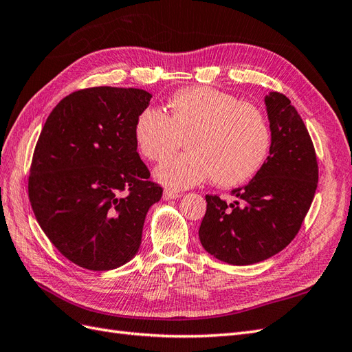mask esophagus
Wrapping results in <instances>:
<instances>
[{
    "mask_svg": "<svg viewBox=\"0 0 352 352\" xmlns=\"http://www.w3.org/2000/svg\"><path fill=\"white\" fill-rule=\"evenodd\" d=\"M180 197H182V195L177 194V192H173V190H170V189H164V192H163V199L164 201L176 199V198H180Z\"/></svg>",
    "mask_w": 352,
    "mask_h": 352,
    "instance_id": "obj_1",
    "label": "esophagus"
}]
</instances>
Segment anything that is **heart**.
<instances>
[{
	"label": "heart",
	"instance_id": "heart-1",
	"mask_svg": "<svg viewBox=\"0 0 352 352\" xmlns=\"http://www.w3.org/2000/svg\"><path fill=\"white\" fill-rule=\"evenodd\" d=\"M168 117L146 107L138 114V151L162 162L187 140L188 153L160 164L154 177L170 189H186L211 177L219 186H236L258 172L269 155L272 135L263 114L233 95L207 87L177 91Z\"/></svg>",
	"mask_w": 352,
	"mask_h": 352
}]
</instances>
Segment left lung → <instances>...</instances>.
<instances>
[{
  "mask_svg": "<svg viewBox=\"0 0 352 352\" xmlns=\"http://www.w3.org/2000/svg\"><path fill=\"white\" fill-rule=\"evenodd\" d=\"M272 145L250 182L232 190V202L206 195L198 230L204 250L233 265H248L280 252L295 238L313 202L318 168L307 127L283 94L264 97Z\"/></svg>",
  "mask_w": 352,
  "mask_h": 352,
  "instance_id": "obj_1",
  "label": "left lung"
}]
</instances>
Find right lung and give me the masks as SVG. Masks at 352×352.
Segmentation results:
<instances>
[{
	"instance_id": "add662e5",
	"label": "right lung",
	"mask_w": 352,
	"mask_h": 352,
	"mask_svg": "<svg viewBox=\"0 0 352 352\" xmlns=\"http://www.w3.org/2000/svg\"><path fill=\"white\" fill-rule=\"evenodd\" d=\"M153 95L97 87L63 98L32 158L29 199L52 245L83 269L105 272L141 247L146 212L163 195L138 154L133 124Z\"/></svg>"
}]
</instances>
